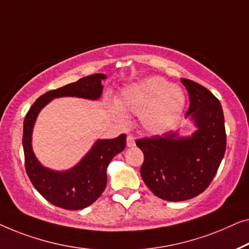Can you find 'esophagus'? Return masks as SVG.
Here are the masks:
<instances>
[{
	"mask_svg": "<svg viewBox=\"0 0 249 249\" xmlns=\"http://www.w3.org/2000/svg\"><path fill=\"white\" fill-rule=\"evenodd\" d=\"M126 144L127 146H134L135 145V138L132 135H127V138H126Z\"/></svg>",
	"mask_w": 249,
	"mask_h": 249,
	"instance_id": "1",
	"label": "esophagus"
}]
</instances>
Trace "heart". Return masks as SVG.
Returning <instances> with one entry per match:
<instances>
[{"label": "heart", "mask_w": 249, "mask_h": 249, "mask_svg": "<svg viewBox=\"0 0 249 249\" xmlns=\"http://www.w3.org/2000/svg\"><path fill=\"white\" fill-rule=\"evenodd\" d=\"M117 103L121 109L142 114V123L148 131L163 133L179 120L185 94L167 80L153 76L124 89ZM116 114L121 115L118 110Z\"/></svg>", "instance_id": "b5f03b06"}]
</instances>
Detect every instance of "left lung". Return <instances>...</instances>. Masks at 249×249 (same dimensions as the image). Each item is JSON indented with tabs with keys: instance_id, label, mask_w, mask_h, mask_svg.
Instances as JSON below:
<instances>
[{
	"instance_id": "1",
	"label": "left lung",
	"mask_w": 249,
	"mask_h": 249,
	"mask_svg": "<svg viewBox=\"0 0 249 249\" xmlns=\"http://www.w3.org/2000/svg\"><path fill=\"white\" fill-rule=\"evenodd\" d=\"M190 97L186 116L198 129L191 138L177 132L136 140L144 161L142 179L164 201L193 198L209 187L226 152L227 134L221 104L211 91L192 80L181 79Z\"/></svg>"
}]
</instances>
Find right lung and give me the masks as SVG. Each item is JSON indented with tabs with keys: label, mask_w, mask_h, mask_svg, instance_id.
Wrapping results in <instances>:
<instances>
[{
	"label": "right lung",
	"mask_w": 249,
	"mask_h": 249,
	"mask_svg": "<svg viewBox=\"0 0 249 249\" xmlns=\"http://www.w3.org/2000/svg\"><path fill=\"white\" fill-rule=\"evenodd\" d=\"M106 75L97 73L44 93L35 101L23 121L22 145L24 167L34 187L48 202L66 210H81L96 201L107 185V167L111 159L123 151L126 135L99 140L78 166L64 173H56L38 162L31 149V133L37 115L45 105L57 97H81L98 99L103 92L101 80Z\"/></svg>",
	"instance_id": "1"
}]
</instances>
